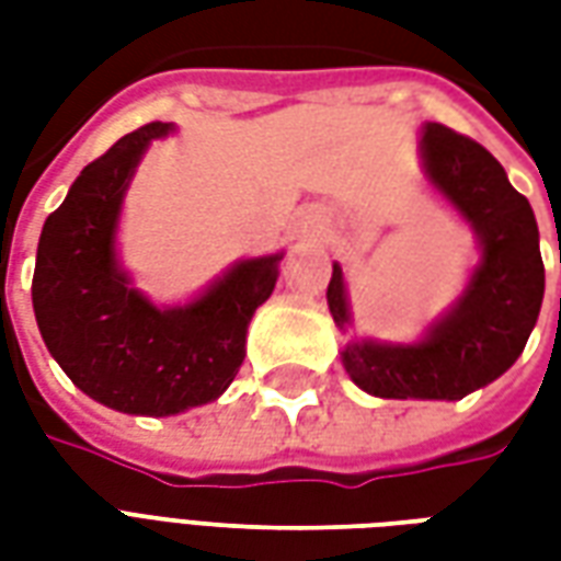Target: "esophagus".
I'll return each mask as SVG.
<instances>
[{
  "mask_svg": "<svg viewBox=\"0 0 561 561\" xmlns=\"http://www.w3.org/2000/svg\"><path fill=\"white\" fill-rule=\"evenodd\" d=\"M330 231V219L324 209H306L300 213V219H297V237L300 240H309V243H318V240H324Z\"/></svg>",
  "mask_w": 561,
  "mask_h": 561,
  "instance_id": "34e87169",
  "label": "esophagus"
}]
</instances>
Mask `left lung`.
Instances as JSON below:
<instances>
[{"mask_svg": "<svg viewBox=\"0 0 561 561\" xmlns=\"http://www.w3.org/2000/svg\"><path fill=\"white\" fill-rule=\"evenodd\" d=\"M421 168L435 195L474 233L478 264L462 294L417 340L352 336L342 366L357 388L381 400L454 402L507 373L529 342L543 300L538 221L505 168L442 123H423ZM328 306L336 328L348 333L352 304L340 264H333Z\"/></svg>", "mask_w": 561, "mask_h": 561, "instance_id": "left-lung-1", "label": "left lung"}]
</instances>
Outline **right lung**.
Wrapping results in <instances>:
<instances>
[{
    "label": "right lung",
    "instance_id": "add662e5",
    "mask_svg": "<svg viewBox=\"0 0 561 561\" xmlns=\"http://www.w3.org/2000/svg\"><path fill=\"white\" fill-rule=\"evenodd\" d=\"M173 123L119 138L47 216L32 309L42 340L87 397L123 414L168 417L219 400L245 357V330L285 252L243 257L188 304L156 306L119 264L116 231L131 176Z\"/></svg>",
    "mask_w": 561,
    "mask_h": 561
}]
</instances>
